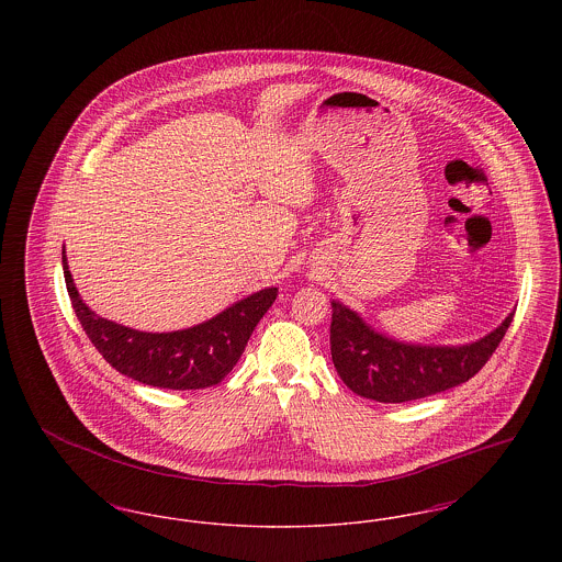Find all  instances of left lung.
Listing matches in <instances>:
<instances>
[{"label":"left lung","instance_id":"obj_1","mask_svg":"<svg viewBox=\"0 0 562 562\" xmlns=\"http://www.w3.org/2000/svg\"><path fill=\"white\" fill-rule=\"evenodd\" d=\"M502 326L461 348L406 346L374 333L346 305L333 301L330 356L344 383L358 396L376 402H408L451 390L481 371L506 337Z\"/></svg>","mask_w":562,"mask_h":562}]
</instances>
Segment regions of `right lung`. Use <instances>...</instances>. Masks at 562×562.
<instances>
[{"mask_svg": "<svg viewBox=\"0 0 562 562\" xmlns=\"http://www.w3.org/2000/svg\"><path fill=\"white\" fill-rule=\"evenodd\" d=\"M63 271L71 305L92 346L115 371L164 390H202L221 383L278 294V289L250 294L213 321L186 330L140 333L90 312L71 280L65 248Z\"/></svg>", "mask_w": 562, "mask_h": 562, "instance_id": "1", "label": "right lung"}]
</instances>
